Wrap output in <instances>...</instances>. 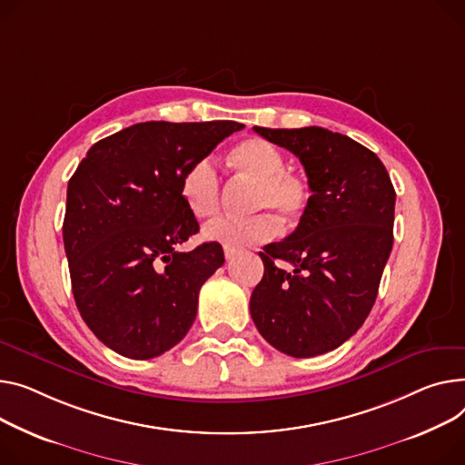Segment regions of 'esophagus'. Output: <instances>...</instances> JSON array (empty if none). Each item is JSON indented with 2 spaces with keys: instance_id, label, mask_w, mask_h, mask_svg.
<instances>
[{
  "instance_id": "obj_1",
  "label": "esophagus",
  "mask_w": 465,
  "mask_h": 465,
  "mask_svg": "<svg viewBox=\"0 0 465 465\" xmlns=\"http://www.w3.org/2000/svg\"><path fill=\"white\" fill-rule=\"evenodd\" d=\"M235 254H237L235 249H232V246H224V258L226 260H232Z\"/></svg>"
}]
</instances>
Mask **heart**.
<instances>
[{
    "mask_svg": "<svg viewBox=\"0 0 465 465\" xmlns=\"http://www.w3.org/2000/svg\"><path fill=\"white\" fill-rule=\"evenodd\" d=\"M230 164L256 183L251 211H262L246 219H219L205 224L202 235L232 249L271 241L284 226H295L308 211L312 189L308 181L286 170L282 151L263 138H246L230 153ZM181 200L196 219H209L221 207V177L211 157L196 159L183 172L179 183Z\"/></svg>",
    "mask_w": 465,
    "mask_h": 465,
    "instance_id": "obj_1",
    "label": "heart"
}]
</instances>
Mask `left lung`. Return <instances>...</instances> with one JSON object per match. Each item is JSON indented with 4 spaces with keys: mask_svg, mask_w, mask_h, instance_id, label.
<instances>
[{
    "mask_svg": "<svg viewBox=\"0 0 465 465\" xmlns=\"http://www.w3.org/2000/svg\"><path fill=\"white\" fill-rule=\"evenodd\" d=\"M254 131L299 157L312 200L295 232L260 252L265 271L251 295V316L278 351L316 357L344 344L372 311L392 251L396 193L378 154L344 134Z\"/></svg>",
    "mask_w": 465,
    "mask_h": 465,
    "instance_id": "1",
    "label": "left lung"
}]
</instances>
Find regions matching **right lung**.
Wrapping results in <instances>:
<instances>
[{
  "mask_svg": "<svg viewBox=\"0 0 465 465\" xmlns=\"http://www.w3.org/2000/svg\"><path fill=\"white\" fill-rule=\"evenodd\" d=\"M244 125L145 121L93 145L67 187L64 242L74 301L104 346L153 359L194 323L198 293L224 263L219 242L179 252L198 233L183 172Z\"/></svg>",
  "mask_w": 465,
  "mask_h": 465,
  "instance_id": "obj_1",
  "label": "right lung"
}]
</instances>
